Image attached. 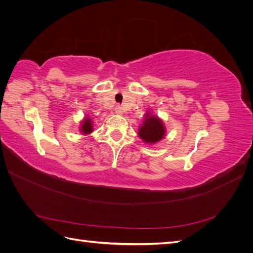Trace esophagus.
<instances>
[{
    "label": "esophagus",
    "instance_id": "esophagus-1",
    "mask_svg": "<svg viewBox=\"0 0 253 253\" xmlns=\"http://www.w3.org/2000/svg\"><path fill=\"white\" fill-rule=\"evenodd\" d=\"M124 108H122L121 105H116L115 106V113L116 114H118V115H121V114H124Z\"/></svg>",
    "mask_w": 253,
    "mask_h": 253
}]
</instances>
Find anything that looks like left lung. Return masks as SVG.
Masks as SVG:
<instances>
[{"mask_svg": "<svg viewBox=\"0 0 253 253\" xmlns=\"http://www.w3.org/2000/svg\"><path fill=\"white\" fill-rule=\"evenodd\" d=\"M139 137L149 143H154L162 140L165 136V126L163 121L155 116L145 114V120L139 128Z\"/></svg>", "mask_w": 253, "mask_h": 253, "instance_id": "8db88e82", "label": "left lung"}]
</instances>
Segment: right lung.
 <instances>
[{
	"instance_id": "1",
	"label": "right lung",
	"mask_w": 253,
	"mask_h": 253,
	"mask_svg": "<svg viewBox=\"0 0 253 253\" xmlns=\"http://www.w3.org/2000/svg\"><path fill=\"white\" fill-rule=\"evenodd\" d=\"M81 132L83 134H88L90 132H93V126H91V119L85 118L82 122L81 126Z\"/></svg>"
}]
</instances>
